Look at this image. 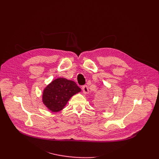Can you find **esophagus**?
Wrapping results in <instances>:
<instances>
[{"mask_svg": "<svg viewBox=\"0 0 159 159\" xmlns=\"http://www.w3.org/2000/svg\"><path fill=\"white\" fill-rule=\"evenodd\" d=\"M82 89L83 93H84V94H88L89 93V88L86 85L83 86Z\"/></svg>", "mask_w": 159, "mask_h": 159, "instance_id": "34e87169", "label": "esophagus"}]
</instances>
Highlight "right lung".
Returning <instances> with one entry per match:
<instances>
[{
	"label": "right lung",
	"mask_w": 159,
	"mask_h": 159,
	"mask_svg": "<svg viewBox=\"0 0 159 159\" xmlns=\"http://www.w3.org/2000/svg\"><path fill=\"white\" fill-rule=\"evenodd\" d=\"M80 91L74 81L60 77L52 80L44 89L42 100L48 110L58 112L64 109L74 95Z\"/></svg>",
	"instance_id": "add662e5"
}]
</instances>
